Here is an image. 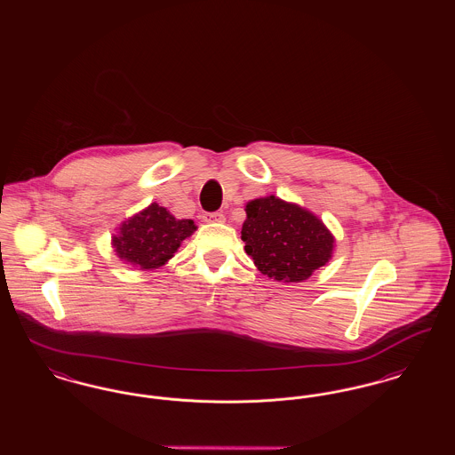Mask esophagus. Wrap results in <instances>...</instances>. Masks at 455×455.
<instances>
[{
  "instance_id": "1",
  "label": "esophagus",
  "mask_w": 455,
  "mask_h": 455,
  "mask_svg": "<svg viewBox=\"0 0 455 455\" xmlns=\"http://www.w3.org/2000/svg\"><path fill=\"white\" fill-rule=\"evenodd\" d=\"M203 221H206V223H223V221H225V215L220 213V212H215V213H204V215H203Z\"/></svg>"
}]
</instances>
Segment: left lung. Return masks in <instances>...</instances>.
Segmentation results:
<instances>
[{
    "mask_svg": "<svg viewBox=\"0 0 455 455\" xmlns=\"http://www.w3.org/2000/svg\"><path fill=\"white\" fill-rule=\"evenodd\" d=\"M245 213V252L267 278L305 282L332 258L334 235L321 218L300 204L271 195L249 201Z\"/></svg>",
    "mask_w": 455,
    "mask_h": 455,
    "instance_id": "8db88e82",
    "label": "left lung"
}]
</instances>
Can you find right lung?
Here are the masks:
<instances>
[{"label":"right lung","instance_id":"1","mask_svg":"<svg viewBox=\"0 0 455 455\" xmlns=\"http://www.w3.org/2000/svg\"><path fill=\"white\" fill-rule=\"evenodd\" d=\"M196 228L193 220H179L167 208L152 203L123 221L110 243L119 259L132 267L150 271L172 259L182 240L191 237Z\"/></svg>","mask_w":455,"mask_h":455}]
</instances>
